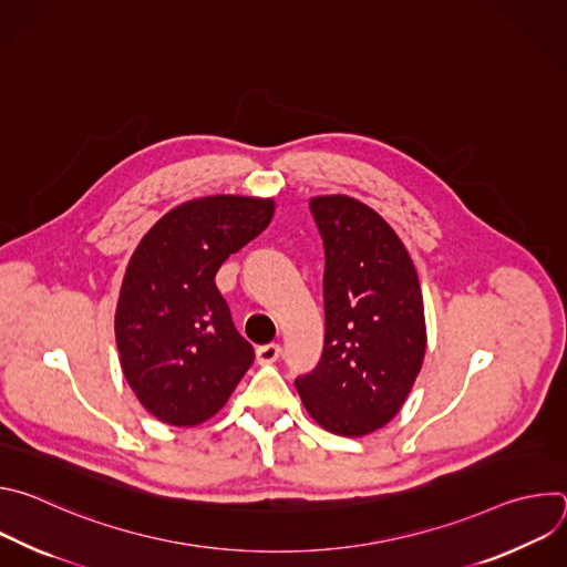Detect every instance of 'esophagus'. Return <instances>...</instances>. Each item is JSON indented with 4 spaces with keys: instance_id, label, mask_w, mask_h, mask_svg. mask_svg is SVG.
I'll use <instances>...</instances> for the list:
<instances>
[{
    "instance_id": "obj_1",
    "label": "esophagus",
    "mask_w": 567,
    "mask_h": 567,
    "mask_svg": "<svg viewBox=\"0 0 567 567\" xmlns=\"http://www.w3.org/2000/svg\"><path fill=\"white\" fill-rule=\"evenodd\" d=\"M280 359V346L278 343H269V346H260L256 350V361L260 365H269V363H276Z\"/></svg>"
}]
</instances>
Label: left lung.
Masks as SVG:
<instances>
[{"instance_id": "obj_1", "label": "left lung", "mask_w": 567, "mask_h": 567, "mask_svg": "<svg viewBox=\"0 0 567 567\" xmlns=\"http://www.w3.org/2000/svg\"><path fill=\"white\" fill-rule=\"evenodd\" d=\"M309 208L326 247V341L296 390L316 424L363 437L401 411L422 370V287L406 247L377 210L348 195L313 197Z\"/></svg>"}]
</instances>
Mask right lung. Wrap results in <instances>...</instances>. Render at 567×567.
<instances>
[{"mask_svg": "<svg viewBox=\"0 0 567 567\" xmlns=\"http://www.w3.org/2000/svg\"><path fill=\"white\" fill-rule=\"evenodd\" d=\"M274 199L210 195L161 217L134 249L116 305L123 374L156 420L213 417L254 363L215 287L217 269L271 221Z\"/></svg>", "mask_w": 567, "mask_h": 567, "instance_id": "right-lung-1", "label": "right lung"}]
</instances>
